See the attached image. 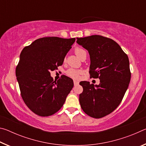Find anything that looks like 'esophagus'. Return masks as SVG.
Masks as SVG:
<instances>
[{
    "label": "esophagus",
    "mask_w": 146,
    "mask_h": 146,
    "mask_svg": "<svg viewBox=\"0 0 146 146\" xmlns=\"http://www.w3.org/2000/svg\"><path fill=\"white\" fill-rule=\"evenodd\" d=\"M73 83H74V85H77V84H78V81H76V80H74L73 81Z\"/></svg>",
    "instance_id": "1"
}]
</instances>
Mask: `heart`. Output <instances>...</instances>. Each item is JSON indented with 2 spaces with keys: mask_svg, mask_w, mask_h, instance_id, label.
Here are the masks:
<instances>
[{
  "mask_svg": "<svg viewBox=\"0 0 146 146\" xmlns=\"http://www.w3.org/2000/svg\"><path fill=\"white\" fill-rule=\"evenodd\" d=\"M75 53L80 58H82L83 55H84L86 54V52L84 49H83L81 48H78V47L75 49ZM81 74H82V71L80 70H75V69L73 68L69 69V70L66 71V75L71 78L75 79V80H78V79L80 78Z\"/></svg>",
  "mask_w": 146,
  "mask_h": 146,
  "instance_id": "obj_1",
  "label": "heart"
}]
</instances>
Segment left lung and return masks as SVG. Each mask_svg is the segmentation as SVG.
I'll return each instance as SVG.
<instances>
[{
    "label": "left lung",
    "mask_w": 146,
    "mask_h": 146,
    "mask_svg": "<svg viewBox=\"0 0 146 146\" xmlns=\"http://www.w3.org/2000/svg\"><path fill=\"white\" fill-rule=\"evenodd\" d=\"M76 39L90 54V76L100 79L98 85L81 82L83 92L79 95V102L88 115L102 118L119 106L127 90L131 80L129 58L111 38L95 35Z\"/></svg>",
    "instance_id": "8db88e82"
}]
</instances>
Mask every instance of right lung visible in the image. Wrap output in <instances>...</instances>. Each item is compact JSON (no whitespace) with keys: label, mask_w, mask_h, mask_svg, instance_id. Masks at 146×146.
<instances>
[{"label":"right lung","mask_w":146,"mask_h":146,"mask_svg":"<svg viewBox=\"0 0 146 146\" xmlns=\"http://www.w3.org/2000/svg\"><path fill=\"white\" fill-rule=\"evenodd\" d=\"M75 42V38H40L26 46L20 55L16 76L21 97L34 113L41 117L55 114L62 107L73 81L62 75L54 81L50 71L57 70Z\"/></svg>","instance_id":"right-lung-1"}]
</instances>
